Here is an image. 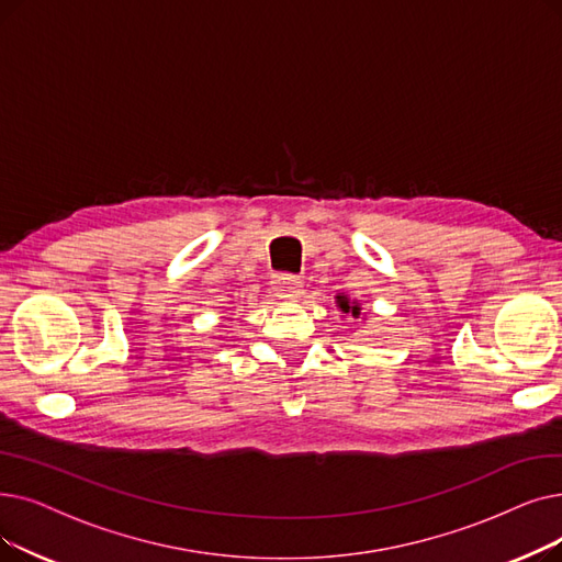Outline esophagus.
<instances>
[{"instance_id":"1","label":"esophagus","mask_w":562,"mask_h":562,"mask_svg":"<svg viewBox=\"0 0 562 562\" xmlns=\"http://www.w3.org/2000/svg\"><path fill=\"white\" fill-rule=\"evenodd\" d=\"M278 296L280 299H289V301H296L303 294V282L299 276H291V273H282L278 276Z\"/></svg>"}]
</instances>
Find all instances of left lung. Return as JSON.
<instances>
[{
	"instance_id": "1",
	"label": "left lung",
	"mask_w": 562,
	"mask_h": 562,
	"mask_svg": "<svg viewBox=\"0 0 562 562\" xmlns=\"http://www.w3.org/2000/svg\"><path fill=\"white\" fill-rule=\"evenodd\" d=\"M337 307H339L341 312L353 314V316H358V314H360L358 303H349V299H347V296H337Z\"/></svg>"
}]
</instances>
